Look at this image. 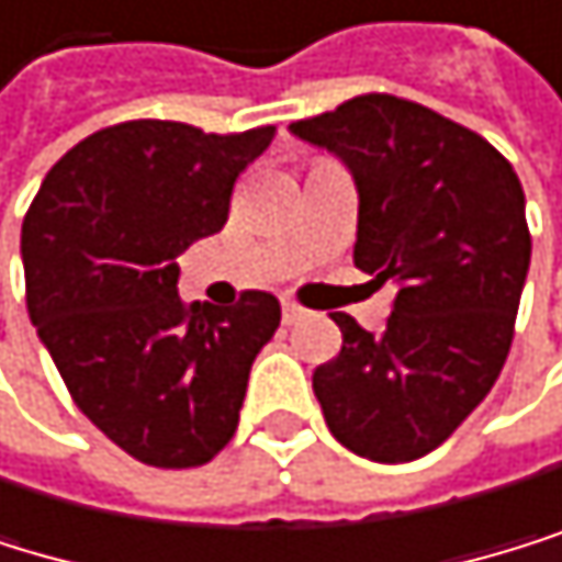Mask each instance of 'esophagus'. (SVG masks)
Returning <instances> with one entry per match:
<instances>
[{
  "instance_id": "34e87169",
  "label": "esophagus",
  "mask_w": 562,
  "mask_h": 562,
  "mask_svg": "<svg viewBox=\"0 0 562 562\" xmlns=\"http://www.w3.org/2000/svg\"><path fill=\"white\" fill-rule=\"evenodd\" d=\"M303 317V306H296L293 300H283V324H296Z\"/></svg>"
}]
</instances>
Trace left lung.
<instances>
[{
    "label": "left lung",
    "instance_id": "1",
    "mask_svg": "<svg viewBox=\"0 0 562 562\" xmlns=\"http://www.w3.org/2000/svg\"><path fill=\"white\" fill-rule=\"evenodd\" d=\"M290 132L351 170L355 266L398 286L382 334L334 314L341 355L314 372L327 430L368 461H416L508 358L532 256L522 183L477 132L395 94L351 98Z\"/></svg>",
    "mask_w": 562,
    "mask_h": 562
}]
</instances>
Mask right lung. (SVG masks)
Listing matches in <instances>:
<instances>
[{"label": "right lung", "mask_w": 562, "mask_h": 562, "mask_svg": "<svg viewBox=\"0 0 562 562\" xmlns=\"http://www.w3.org/2000/svg\"><path fill=\"white\" fill-rule=\"evenodd\" d=\"M276 128L214 136L139 119L64 153L23 221L26 306L78 409L149 468H198L238 430L279 300L183 303L177 256L225 228Z\"/></svg>", "instance_id": "obj_1"}]
</instances>
